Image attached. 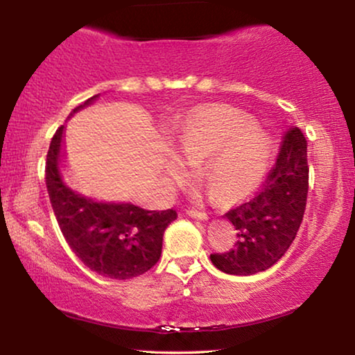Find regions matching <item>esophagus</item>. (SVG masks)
<instances>
[{"mask_svg": "<svg viewBox=\"0 0 355 355\" xmlns=\"http://www.w3.org/2000/svg\"><path fill=\"white\" fill-rule=\"evenodd\" d=\"M187 216L191 218H196V220H202V221H207L208 220V215L205 211H198V210H187L186 211Z\"/></svg>", "mask_w": 355, "mask_h": 355, "instance_id": "1", "label": "esophagus"}]
</instances>
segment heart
Masks as SVG:
<instances>
[{
  "mask_svg": "<svg viewBox=\"0 0 355 355\" xmlns=\"http://www.w3.org/2000/svg\"><path fill=\"white\" fill-rule=\"evenodd\" d=\"M173 144L191 163L218 202L236 203L252 196L266 176L273 139L263 125L226 105L198 106L173 130ZM168 173L182 176L186 163L171 155Z\"/></svg>",
  "mask_w": 355,
  "mask_h": 355,
  "instance_id": "1",
  "label": "heart"
}]
</instances>
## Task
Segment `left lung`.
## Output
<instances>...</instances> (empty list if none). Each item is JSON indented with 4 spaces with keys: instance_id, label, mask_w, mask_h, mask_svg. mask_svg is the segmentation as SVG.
Segmentation results:
<instances>
[{
    "instance_id": "1",
    "label": "left lung",
    "mask_w": 355,
    "mask_h": 355,
    "mask_svg": "<svg viewBox=\"0 0 355 355\" xmlns=\"http://www.w3.org/2000/svg\"><path fill=\"white\" fill-rule=\"evenodd\" d=\"M307 192V140L299 128H291L261 192L225 215L237 230L236 249L211 254V263L227 275L239 276L273 266L295 239Z\"/></svg>"
}]
</instances>
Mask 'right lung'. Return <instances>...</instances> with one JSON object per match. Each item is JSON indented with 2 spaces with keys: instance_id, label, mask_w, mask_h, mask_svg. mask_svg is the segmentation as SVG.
Segmentation results:
<instances>
[{
  "instance_id": "obj_1",
  "label": "right lung",
  "mask_w": 355,
  "mask_h": 355,
  "mask_svg": "<svg viewBox=\"0 0 355 355\" xmlns=\"http://www.w3.org/2000/svg\"><path fill=\"white\" fill-rule=\"evenodd\" d=\"M94 95L74 108H87ZM64 125L53 135L46 155V189L56 221L79 260L92 271L111 279L144 275L159 260L163 234L178 218L174 210H145L130 202H98L71 189L62 179Z\"/></svg>"
}]
</instances>
